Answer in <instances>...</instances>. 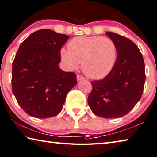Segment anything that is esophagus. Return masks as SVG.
I'll use <instances>...</instances> for the list:
<instances>
[{"label":"esophagus","instance_id":"1","mask_svg":"<svg viewBox=\"0 0 157 157\" xmlns=\"http://www.w3.org/2000/svg\"><path fill=\"white\" fill-rule=\"evenodd\" d=\"M84 78H83L82 76H81L80 75H77V80L78 81H80V80H82Z\"/></svg>","mask_w":157,"mask_h":157}]
</instances>
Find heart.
<instances>
[{"instance_id":"obj_1","label":"heart","mask_w":157,"mask_h":157,"mask_svg":"<svg viewBox=\"0 0 157 157\" xmlns=\"http://www.w3.org/2000/svg\"><path fill=\"white\" fill-rule=\"evenodd\" d=\"M68 49H61V56L67 68L74 70L81 63L86 75L101 79L110 73L117 57L115 44L101 36H79L70 41Z\"/></svg>"}]
</instances>
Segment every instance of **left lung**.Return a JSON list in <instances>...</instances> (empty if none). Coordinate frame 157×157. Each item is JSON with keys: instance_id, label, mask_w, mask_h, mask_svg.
<instances>
[{"instance_id": "8db88e82", "label": "left lung", "mask_w": 157, "mask_h": 157, "mask_svg": "<svg viewBox=\"0 0 157 157\" xmlns=\"http://www.w3.org/2000/svg\"><path fill=\"white\" fill-rule=\"evenodd\" d=\"M105 34L115 44L117 57L105 78L91 82L88 103L97 116L119 118L140 100L145 82V63L138 47L131 40L113 32Z\"/></svg>"}]
</instances>
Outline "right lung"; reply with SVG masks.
I'll use <instances>...</instances> for the list:
<instances>
[{"label":"right lung","mask_w":157,"mask_h":157,"mask_svg":"<svg viewBox=\"0 0 157 157\" xmlns=\"http://www.w3.org/2000/svg\"><path fill=\"white\" fill-rule=\"evenodd\" d=\"M69 37L50 29L34 32L19 47L12 63V87L21 108L36 118L60 113L76 75L60 69V51Z\"/></svg>","instance_id":"1"}]
</instances>
